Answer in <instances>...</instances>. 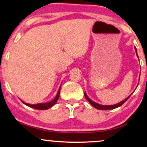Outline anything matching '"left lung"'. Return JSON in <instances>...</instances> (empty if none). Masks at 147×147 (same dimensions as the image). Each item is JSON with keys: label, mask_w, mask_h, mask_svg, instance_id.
Here are the masks:
<instances>
[{"label": "left lung", "mask_w": 147, "mask_h": 147, "mask_svg": "<svg viewBox=\"0 0 147 147\" xmlns=\"http://www.w3.org/2000/svg\"><path fill=\"white\" fill-rule=\"evenodd\" d=\"M135 50L136 52V54L138 56V54H137V50H136V48H135ZM131 95H130L129 97H127L126 99H125L123 101H121L120 103H119V104H115V105H111V106H103V105H100L99 104H97V103L94 102V101H93L92 100H90V99L88 98V97L87 95H86V93H84V96H85V98H86V99H87L88 102L90 103V104L92 105L93 107H95V108H97V109L98 110H112V109H115V108H118V107H120L121 106H122L123 104H124L125 101L127 100L129 98V97L131 96Z\"/></svg>", "instance_id": "1"}]
</instances>
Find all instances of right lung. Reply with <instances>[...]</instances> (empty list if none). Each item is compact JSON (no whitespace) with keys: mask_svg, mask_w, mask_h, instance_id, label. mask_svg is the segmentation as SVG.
I'll return each mask as SVG.
<instances>
[{"mask_svg":"<svg viewBox=\"0 0 147 147\" xmlns=\"http://www.w3.org/2000/svg\"><path fill=\"white\" fill-rule=\"evenodd\" d=\"M60 90H61V86L59 87V89L58 90L57 95L55 97V98H54L52 101H49V102L42 103V104H27V103L24 102L23 101H22L23 104H24L25 105H26L27 106L30 107V108H35V109H37V110H47V109H49L50 108H51L52 106H53L54 105L57 103V101L58 100V99H59V95H60Z\"/></svg>","mask_w":147,"mask_h":147,"instance_id":"right-lung-1","label":"right lung"}]
</instances>
